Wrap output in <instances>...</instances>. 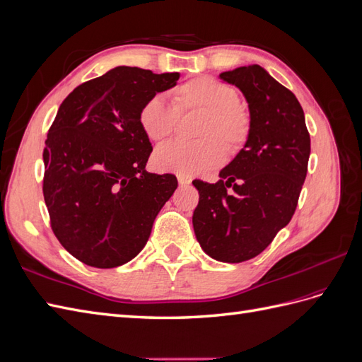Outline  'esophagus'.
Listing matches in <instances>:
<instances>
[{"instance_id":"1","label":"esophagus","mask_w":362,"mask_h":362,"mask_svg":"<svg viewBox=\"0 0 362 362\" xmlns=\"http://www.w3.org/2000/svg\"><path fill=\"white\" fill-rule=\"evenodd\" d=\"M178 182H180V185L182 187V185H187V184H190V180H189V178H185L184 175H178Z\"/></svg>"}]
</instances>
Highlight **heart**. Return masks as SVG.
I'll return each mask as SVG.
<instances>
[{"mask_svg": "<svg viewBox=\"0 0 362 362\" xmlns=\"http://www.w3.org/2000/svg\"><path fill=\"white\" fill-rule=\"evenodd\" d=\"M172 101L177 112H204L198 128V137L202 140L161 145L154 152L157 169L193 177L226 158L224 141L233 152L245 146L250 134V116L238 104V93L233 86L213 76H198L177 87L172 92ZM139 125L151 141L168 139L175 125V112L166 98L151 96L140 107Z\"/></svg>", "mask_w": 362, "mask_h": 362, "instance_id": "obj_1", "label": "heart"}]
</instances>
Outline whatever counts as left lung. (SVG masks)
<instances>
[{
	"label": "left lung",
	"mask_w": 362,
	"mask_h": 362,
	"mask_svg": "<svg viewBox=\"0 0 362 362\" xmlns=\"http://www.w3.org/2000/svg\"><path fill=\"white\" fill-rule=\"evenodd\" d=\"M246 98L250 134L214 184L194 180L193 229L206 255L243 262L259 255L294 214L308 170L310 133L298 98L259 64L222 72Z\"/></svg>",
	"instance_id": "8db88e82"
}]
</instances>
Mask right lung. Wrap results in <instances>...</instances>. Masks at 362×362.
<instances>
[{"label": "right lung", "mask_w": 362, "mask_h": 362, "mask_svg": "<svg viewBox=\"0 0 362 362\" xmlns=\"http://www.w3.org/2000/svg\"><path fill=\"white\" fill-rule=\"evenodd\" d=\"M178 80V72L117 66L59 107L43 149V198L54 234L84 264L112 269L133 259L177 190L175 175L145 169L152 145L139 110Z\"/></svg>", "instance_id": "right-lung-1"}]
</instances>
